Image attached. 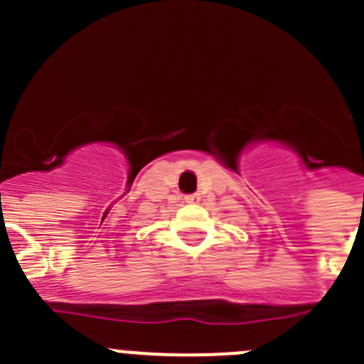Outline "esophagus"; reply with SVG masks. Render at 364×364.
I'll use <instances>...</instances> for the list:
<instances>
[{
	"instance_id": "obj_1",
	"label": "esophagus",
	"mask_w": 364,
	"mask_h": 364,
	"mask_svg": "<svg viewBox=\"0 0 364 364\" xmlns=\"http://www.w3.org/2000/svg\"><path fill=\"white\" fill-rule=\"evenodd\" d=\"M184 200H186V202H188V203H198L200 200H202V196H200L198 193H193V195H188V196H186Z\"/></svg>"
}]
</instances>
